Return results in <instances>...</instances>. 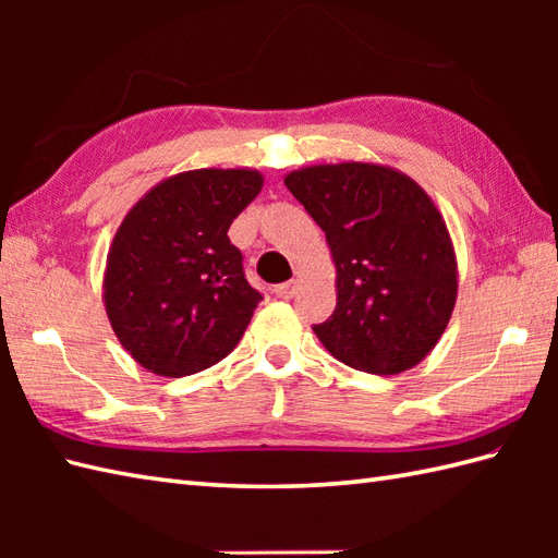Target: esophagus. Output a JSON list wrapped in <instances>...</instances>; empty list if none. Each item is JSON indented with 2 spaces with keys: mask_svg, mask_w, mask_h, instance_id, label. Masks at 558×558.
I'll list each match as a JSON object with an SVG mask.
<instances>
[{
  "mask_svg": "<svg viewBox=\"0 0 558 558\" xmlns=\"http://www.w3.org/2000/svg\"><path fill=\"white\" fill-rule=\"evenodd\" d=\"M300 286H302L300 280H290V282H282V286H276V290H272V292H276L280 300H290V298H294V294H298Z\"/></svg>",
  "mask_w": 558,
  "mask_h": 558,
  "instance_id": "1",
  "label": "esophagus"
}]
</instances>
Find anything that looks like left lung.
Listing matches in <instances>:
<instances>
[{
    "label": "left lung",
    "mask_w": 558,
    "mask_h": 558,
    "mask_svg": "<svg viewBox=\"0 0 558 558\" xmlns=\"http://www.w3.org/2000/svg\"><path fill=\"white\" fill-rule=\"evenodd\" d=\"M326 232L338 304L314 326L324 348L366 374L417 366L441 340L458 298V260L424 189L378 162H326L286 174Z\"/></svg>",
    "instance_id": "1"
}]
</instances>
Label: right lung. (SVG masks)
Here are the masks:
<instances>
[{
  "mask_svg": "<svg viewBox=\"0 0 558 558\" xmlns=\"http://www.w3.org/2000/svg\"><path fill=\"white\" fill-rule=\"evenodd\" d=\"M260 186L258 170H189L129 208L108 252L102 302L117 340L144 369L180 378L236 348L260 294L228 230Z\"/></svg>",
  "mask_w": 558,
  "mask_h": 558,
  "instance_id": "obj_1",
  "label": "right lung"
}]
</instances>
